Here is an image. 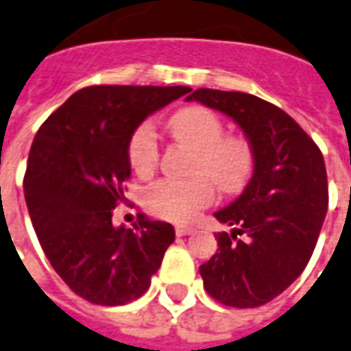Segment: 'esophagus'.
I'll return each mask as SVG.
<instances>
[{"label":"esophagus","instance_id":"esophagus-1","mask_svg":"<svg viewBox=\"0 0 351 351\" xmlns=\"http://www.w3.org/2000/svg\"><path fill=\"white\" fill-rule=\"evenodd\" d=\"M194 232H195L194 226H188V225L176 226V236H188V234H194Z\"/></svg>","mask_w":351,"mask_h":351}]
</instances>
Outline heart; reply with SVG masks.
<instances>
[{"instance_id":"b5f03b06","label":"heart","mask_w":351,"mask_h":351,"mask_svg":"<svg viewBox=\"0 0 351 351\" xmlns=\"http://www.w3.org/2000/svg\"><path fill=\"white\" fill-rule=\"evenodd\" d=\"M178 142L194 149L192 180H157L145 190V207L157 217L188 221L213 199L212 178L223 192H238L254 169V149L244 136L223 134L225 126L207 107H186L169 119ZM159 159L157 136L149 125H140L128 142V161L138 175L152 173Z\"/></svg>"}]
</instances>
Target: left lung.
<instances>
[{"label": "left lung", "instance_id": "8db88e82", "mask_svg": "<svg viewBox=\"0 0 351 351\" xmlns=\"http://www.w3.org/2000/svg\"><path fill=\"white\" fill-rule=\"evenodd\" d=\"M228 115L254 149V175L217 221V252L199 267L207 294L230 307H259L306 269L328 207L325 159L282 109L242 92L199 88L186 97ZM241 238L238 239L237 236Z\"/></svg>", "mask_w": 351, "mask_h": 351}]
</instances>
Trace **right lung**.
Wrapping results in <instances>:
<instances>
[{
    "mask_svg": "<svg viewBox=\"0 0 351 351\" xmlns=\"http://www.w3.org/2000/svg\"><path fill=\"white\" fill-rule=\"evenodd\" d=\"M188 86H88L47 117L28 154L25 197L45 257L95 306H125L149 288L175 228L138 215L113 225L130 178L128 142Z\"/></svg>",
    "mask_w": 351,
    "mask_h": 351,
    "instance_id": "right-lung-1",
    "label": "right lung"
}]
</instances>
